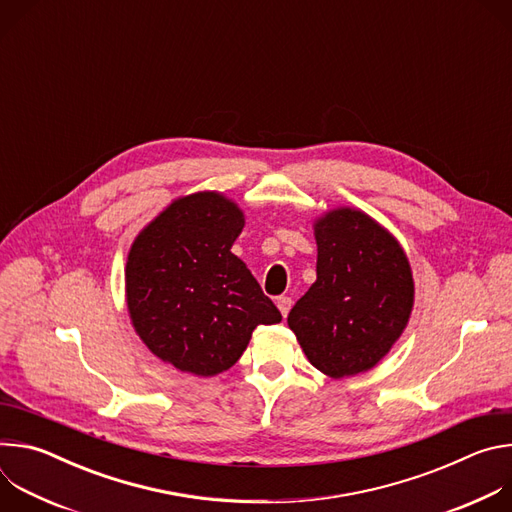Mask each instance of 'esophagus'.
<instances>
[{
    "label": "esophagus",
    "mask_w": 512,
    "mask_h": 512,
    "mask_svg": "<svg viewBox=\"0 0 512 512\" xmlns=\"http://www.w3.org/2000/svg\"><path fill=\"white\" fill-rule=\"evenodd\" d=\"M277 308H279L281 316L285 318V316H287V312H289V308H291V298H287V296L277 298Z\"/></svg>",
    "instance_id": "obj_1"
}]
</instances>
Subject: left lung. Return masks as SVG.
I'll return each mask as SVG.
<instances>
[{"instance_id":"obj_1","label":"left lung","mask_w":512,"mask_h":512,"mask_svg":"<svg viewBox=\"0 0 512 512\" xmlns=\"http://www.w3.org/2000/svg\"><path fill=\"white\" fill-rule=\"evenodd\" d=\"M316 283L287 316L308 360L340 379L373 369L401 336L413 277L399 243L352 208L316 223Z\"/></svg>"}]
</instances>
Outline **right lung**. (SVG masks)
<instances>
[{
	"instance_id": "add662e5",
	"label": "right lung",
	"mask_w": 512,
	"mask_h": 512,
	"mask_svg": "<svg viewBox=\"0 0 512 512\" xmlns=\"http://www.w3.org/2000/svg\"><path fill=\"white\" fill-rule=\"evenodd\" d=\"M243 212L216 192L172 202L135 239L125 269L139 338L184 373L231 369L259 324L281 320L247 265L231 253Z\"/></svg>"
}]
</instances>
